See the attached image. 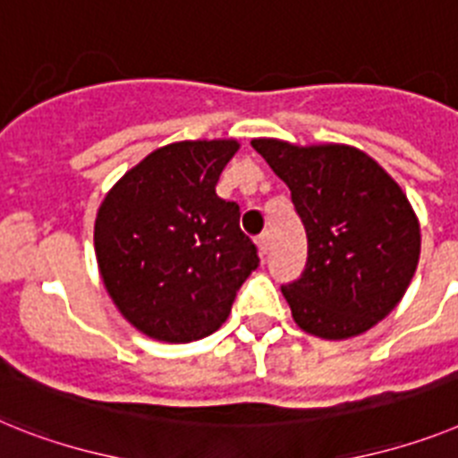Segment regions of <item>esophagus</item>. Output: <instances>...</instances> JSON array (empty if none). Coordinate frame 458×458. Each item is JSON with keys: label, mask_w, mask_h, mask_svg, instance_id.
Segmentation results:
<instances>
[{"label": "esophagus", "mask_w": 458, "mask_h": 458, "mask_svg": "<svg viewBox=\"0 0 458 458\" xmlns=\"http://www.w3.org/2000/svg\"><path fill=\"white\" fill-rule=\"evenodd\" d=\"M257 248H259V255H269L271 250V233L262 232L257 236Z\"/></svg>", "instance_id": "obj_1"}]
</instances>
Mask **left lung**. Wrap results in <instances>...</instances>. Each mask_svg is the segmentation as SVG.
<instances>
[{
  "label": "left lung",
  "instance_id": "8db88e82",
  "mask_svg": "<svg viewBox=\"0 0 458 458\" xmlns=\"http://www.w3.org/2000/svg\"><path fill=\"white\" fill-rule=\"evenodd\" d=\"M290 187L309 241L306 269L283 285L294 323L323 339L368 332L395 309L421 252L419 220L398 182L349 145L252 140Z\"/></svg>",
  "mask_w": 458,
  "mask_h": 458
}]
</instances>
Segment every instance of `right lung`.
Wrapping results in <instances>:
<instances>
[{
  "mask_svg": "<svg viewBox=\"0 0 458 458\" xmlns=\"http://www.w3.org/2000/svg\"><path fill=\"white\" fill-rule=\"evenodd\" d=\"M236 140H184L145 157L105 196L96 257L123 318L147 337L184 344L213 335L259 257L236 201L215 184Z\"/></svg>",
  "mask_w": 458,
  "mask_h": 458,
  "instance_id": "obj_1",
  "label": "right lung"
}]
</instances>
